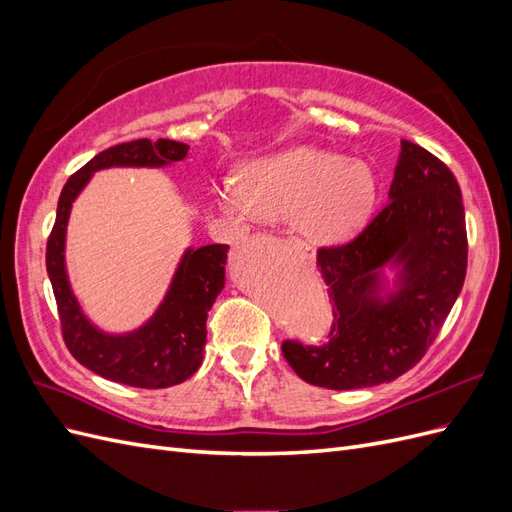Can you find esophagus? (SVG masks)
<instances>
[{
    "instance_id": "obj_1",
    "label": "esophagus",
    "mask_w": 512,
    "mask_h": 512,
    "mask_svg": "<svg viewBox=\"0 0 512 512\" xmlns=\"http://www.w3.org/2000/svg\"><path fill=\"white\" fill-rule=\"evenodd\" d=\"M284 243H286V245H290V247H294V250H303V243H301L299 239H294V237L284 239Z\"/></svg>"
}]
</instances>
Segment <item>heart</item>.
Segmentation results:
<instances>
[{"label": "heart", "mask_w": 512, "mask_h": 512, "mask_svg": "<svg viewBox=\"0 0 512 512\" xmlns=\"http://www.w3.org/2000/svg\"><path fill=\"white\" fill-rule=\"evenodd\" d=\"M220 203L243 222L297 218L307 239L339 243L367 222L376 179L367 164L342 153L299 147L254 162L243 185H224Z\"/></svg>", "instance_id": "obj_1"}]
</instances>
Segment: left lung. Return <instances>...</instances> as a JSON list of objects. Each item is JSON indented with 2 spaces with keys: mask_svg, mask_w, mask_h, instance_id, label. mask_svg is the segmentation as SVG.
<instances>
[{
  "mask_svg": "<svg viewBox=\"0 0 512 512\" xmlns=\"http://www.w3.org/2000/svg\"><path fill=\"white\" fill-rule=\"evenodd\" d=\"M389 198L354 239L318 247L333 303L329 339L282 342L284 359L309 384L350 391L393 382L423 359L459 297L468 235L451 168L401 141ZM391 259L402 267L400 290L382 302L377 271Z\"/></svg>",
  "mask_w": 512,
  "mask_h": 512,
  "instance_id": "8db88e82",
  "label": "left lung"
}]
</instances>
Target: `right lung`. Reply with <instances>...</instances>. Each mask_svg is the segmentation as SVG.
<instances>
[{
  "mask_svg": "<svg viewBox=\"0 0 512 512\" xmlns=\"http://www.w3.org/2000/svg\"><path fill=\"white\" fill-rule=\"evenodd\" d=\"M188 145L168 138H138L100 151L66 181L57 218L46 241L49 271L61 337L76 361L94 374L138 389H166L188 380L203 363L207 314L224 288L228 245L213 243L185 252L164 303L145 327L128 335H104L91 327L72 290L64 267V239L72 200L91 173L108 166H162L188 156Z\"/></svg>",
  "mask_w": 512,
  "mask_h": 512,
  "instance_id": "obj_1",
  "label": "right lung"
}]
</instances>
